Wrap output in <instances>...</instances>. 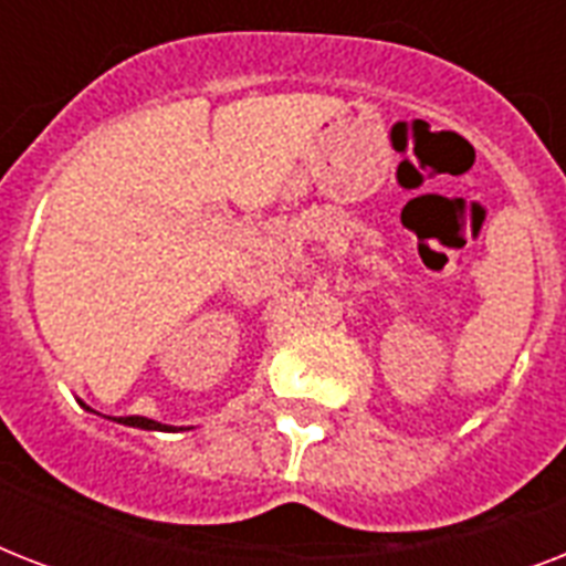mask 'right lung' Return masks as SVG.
Masks as SVG:
<instances>
[{"label": "right lung", "instance_id": "add662e5", "mask_svg": "<svg viewBox=\"0 0 566 566\" xmlns=\"http://www.w3.org/2000/svg\"><path fill=\"white\" fill-rule=\"evenodd\" d=\"M87 408V405H84ZM91 411V408H87ZM117 422H123V426H135V429H146V431H176L172 426H164V422H155L149 420V417H117Z\"/></svg>", "mask_w": 566, "mask_h": 566}]
</instances>
